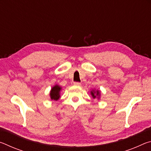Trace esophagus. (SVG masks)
Listing matches in <instances>:
<instances>
[{
	"label": "esophagus",
	"instance_id": "34e87169",
	"mask_svg": "<svg viewBox=\"0 0 151 151\" xmlns=\"http://www.w3.org/2000/svg\"><path fill=\"white\" fill-rule=\"evenodd\" d=\"M73 84L75 86H81V83H79V82H75Z\"/></svg>",
	"mask_w": 151,
	"mask_h": 151
}]
</instances>
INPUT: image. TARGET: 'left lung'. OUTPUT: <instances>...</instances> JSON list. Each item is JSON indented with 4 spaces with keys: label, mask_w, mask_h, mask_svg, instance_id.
<instances>
[{
    "label": "left lung",
    "mask_w": 151,
    "mask_h": 151,
    "mask_svg": "<svg viewBox=\"0 0 151 151\" xmlns=\"http://www.w3.org/2000/svg\"><path fill=\"white\" fill-rule=\"evenodd\" d=\"M96 94H95V93ZM91 94L92 96H93V98H96V96H99V91H97L96 92H94V91H91Z\"/></svg>",
    "instance_id": "obj_1"
}]
</instances>
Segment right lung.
<instances>
[{
  "instance_id": "obj_1",
  "label": "right lung",
  "mask_w": 151,
  "mask_h": 151,
  "mask_svg": "<svg viewBox=\"0 0 151 151\" xmlns=\"http://www.w3.org/2000/svg\"><path fill=\"white\" fill-rule=\"evenodd\" d=\"M61 90V88L59 86L55 85L54 87H52L51 89L50 95V99L54 101H57L60 97V91Z\"/></svg>"
}]
</instances>
